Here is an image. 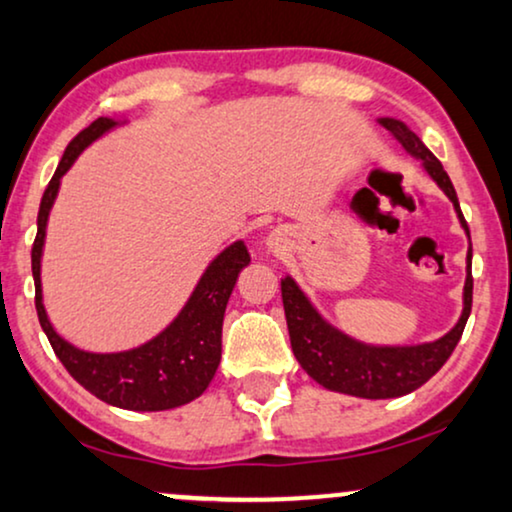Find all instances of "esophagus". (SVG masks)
Instances as JSON below:
<instances>
[{
  "label": "esophagus",
  "mask_w": 512,
  "mask_h": 512,
  "mask_svg": "<svg viewBox=\"0 0 512 512\" xmlns=\"http://www.w3.org/2000/svg\"><path fill=\"white\" fill-rule=\"evenodd\" d=\"M281 243H283V234L281 231H274V234L269 236V245L271 248H281Z\"/></svg>",
  "instance_id": "34e87169"
}]
</instances>
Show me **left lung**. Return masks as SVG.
<instances>
[{
    "instance_id": "left-lung-1",
    "label": "left lung",
    "mask_w": 512,
    "mask_h": 512,
    "mask_svg": "<svg viewBox=\"0 0 512 512\" xmlns=\"http://www.w3.org/2000/svg\"><path fill=\"white\" fill-rule=\"evenodd\" d=\"M378 122L404 146L406 153H411L413 158L423 163L425 172L437 181L439 189L454 203L458 222H461L465 234L470 238V229L461 212V205H458L456 189L451 184L449 174L444 172L442 163L418 139V134L411 132L401 120L378 118ZM465 264L468 267H465L461 319L439 340L406 347L366 345V342L349 338L347 333L338 331L316 312L314 304L309 302V297L302 293L293 278H281L283 309H286L290 345H293L295 359L326 390L352 394V397L392 399L418 390L446 364V359L451 357L458 340H461L465 323H468L472 309V245L468 248Z\"/></svg>"
}]
</instances>
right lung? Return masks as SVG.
<instances>
[{
  "label": "right lung",
  "instance_id": "right-lung-1",
  "mask_svg": "<svg viewBox=\"0 0 512 512\" xmlns=\"http://www.w3.org/2000/svg\"><path fill=\"white\" fill-rule=\"evenodd\" d=\"M118 120L99 118L82 129L70 141L54 177L40 203L37 215V236L32 243V278H35V307L40 316L42 331L54 347L56 357L66 371L106 404L127 411H167L177 409L200 397L215 378L219 359H222V323L226 302L236 286L243 267L250 264L248 248L243 241L231 243L208 264L193 288L189 302L181 307L170 326L160 331L144 345L125 349V352H87L70 345L51 326L47 309L42 302V250L47 236L49 212L66 174L84 148L92 141L118 127Z\"/></svg>",
  "mask_w": 512,
  "mask_h": 512
}]
</instances>
